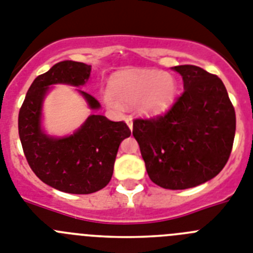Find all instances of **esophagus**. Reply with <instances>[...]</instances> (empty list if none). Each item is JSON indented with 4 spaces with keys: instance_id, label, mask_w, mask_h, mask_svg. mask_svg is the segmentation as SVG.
<instances>
[{
    "instance_id": "obj_1",
    "label": "esophagus",
    "mask_w": 253,
    "mask_h": 253,
    "mask_svg": "<svg viewBox=\"0 0 253 253\" xmlns=\"http://www.w3.org/2000/svg\"><path fill=\"white\" fill-rule=\"evenodd\" d=\"M125 122H126L129 128L133 129V119H131V116H126V118H125Z\"/></svg>"
}]
</instances>
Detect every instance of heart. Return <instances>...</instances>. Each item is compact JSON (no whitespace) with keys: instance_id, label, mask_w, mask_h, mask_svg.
<instances>
[{"instance_id":"b5f03b06","label":"heart","mask_w":253,"mask_h":253,"mask_svg":"<svg viewBox=\"0 0 253 253\" xmlns=\"http://www.w3.org/2000/svg\"><path fill=\"white\" fill-rule=\"evenodd\" d=\"M178 93L175 78L163 70H129L110 79L106 105L114 110L134 107L147 115H160L172 106Z\"/></svg>"}]
</instances>
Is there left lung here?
<instances>
[{
  "mask_svg": "<svg viewBox=\"0 0 253 253\" xmlns=\"http://www.w3.org/2000/svg\"><path fill=\"white\" fill-rule=\"evenodd\" d=\"M184 92L164 115L135 119L133 135L148 176L165 189H187L216 176L229 160L235 111L219 77L179 65Z\"/></svg>",
  "mask_w": 253,
  "mask_h": 253,
  "instance_id": "1",
  "label": "left lung"
}]
</instances>
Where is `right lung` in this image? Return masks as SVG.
Instances as JSON below:
<instances>
[{"mask_svg": "<svg viewBox=\"0 0 253 253\" xmlns=\"http://www.w3.org/2000/svg\"><path fill=\"white\" fill-rule=\"evenodd\" d=\"M90 65L65 60L34 79L19 111V137L30 169L47 185L61 192L89 194L111 180L116 153L130 135L124 122L90 115L74 134L53 138L41 128V110L49 85L57 83L84 85ZM92 110L100 109L93 96L79 90Z\"/></svg>", "mask_w": 253, "mask_h": 253, "instance_id": "right-lung-1", "label": "right lung"}]
</instances>
